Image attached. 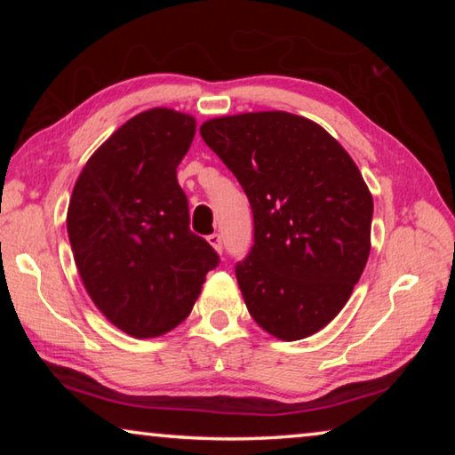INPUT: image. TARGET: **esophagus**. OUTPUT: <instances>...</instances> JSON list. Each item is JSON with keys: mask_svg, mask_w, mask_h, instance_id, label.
<instances>
[{"mask_svg": "<svg viewBox=\"0 0 455 455\" xmlns=\"http://www.w3.org/2000/svg\"><path fill=\"white\" fill-rule=\"evenodd\" d=\"M209 243L214 246V251L222 252V236H220L219 233H212V235L209 236Z\"/></svg>", "mask_w": 455, "mask_h": 455, "instance_id": "obj_1", "label": "esophagus"}]
</instances>
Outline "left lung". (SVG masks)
<instances>
[{"instance_id": "left-lung-1", "label": "left lung", "mask_w": 455, "mask_h": 455, "mask_svg": "<svg viewBox=\"0 0 455 455\" xmlns=\"http://www.w3.org/2000/svg\"><path fill=\"white\" fill-rule=\"evenodd\" d=\"M200 136L251 203L255 244L235 268L251 317L283 341L317 333L349 301L371 249L373 198L359 168L289 112L214 118Z\"/></svg>"}]
</instances>
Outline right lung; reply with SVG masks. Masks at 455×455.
I'll return each mask as SVG.
<instances>
[{"instance_id": "add662e5", "label": "right lung", "mask_w": 455, "mask_h": 455, "mask_svg": "<svg viewBox=\"0 0 455 455\" xmlns=\"http://www.w3.org/2000/svg\"><path fill=\"white\" fill-rule=\"evenodd\" d=\"M196 122L152 108L120 126L84 166L68 236L88 295L124 333L148 339L188 317L219 255L190 230L176 166Z\"/></svg>"}]
</instances>
